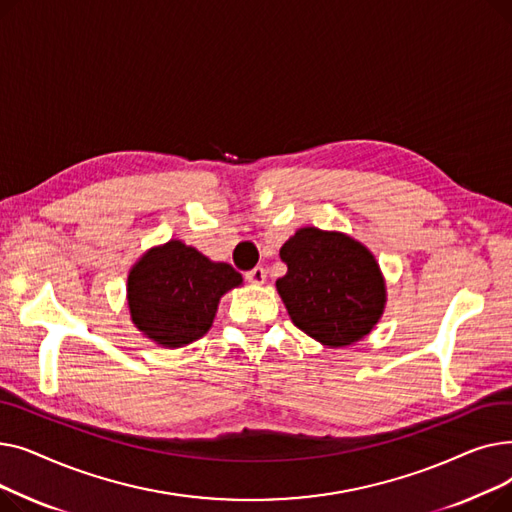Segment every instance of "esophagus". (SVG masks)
<instances>
[{
  "instance_id": "1",
  "label": "esophagus",
  "mask_w": 512,
  "mask_h": 512,
  "mask_svg": "<svg viewBox=\"0 0 512 512\" xmlns=\"http://www.w3.org/2000/svg\"><path fill=\"white\" fill-rule=\"evenodd\" d=\"M265 278H267V274H265L263 267H253L251 272H247V280H249L251 284H255V286L265 284Z\"/></svg>"
}]
</instances>
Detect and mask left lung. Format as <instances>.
<instances>
[{
	"label": "left lung",
	"instance_id": "8db88e82",
	"mask_svg": "<svg viewBox=\"0 0 512 512\" xmlns=\"http://www.w3.org/2000/svg\"><path fill=\"white\" fill-rule=\"evenodd\" d=\"M276 280L292 324L328 348L363 340L386 309V280L373 253L344 232L305 226L280 249Z\"/></svg>",
	"mask_w": 512,
	"mask_h": 512
}]
</instances>
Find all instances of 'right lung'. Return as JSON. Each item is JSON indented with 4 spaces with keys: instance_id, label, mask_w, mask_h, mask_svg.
Listing matches in <instances>:
<instances>
[{
    "instance_id": "1",
    "label": "right lung",
    "mask_w": 512,
    "mask_h": 512,
    "mask_svg": "<svg viewBox=\"0 0 512 512\" xmlns=\"http://www.w3.org/2000/svg\"><path fill=\"white\" fill-rule=\"evenodd\" d=\"M240 284L242 276L230 263L211 261L172 238L130 267L126 303L134 328L145 338L180 348L209 332L220 299Z\"/></svg>"
}]
</instances>
